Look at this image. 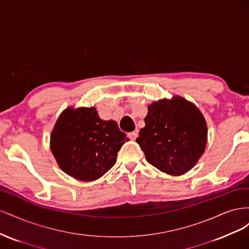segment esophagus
<instances>
[{
	"label": "esophagus",
	"mask_w": 249,
	"mask_h": 249,
	"mask_svg": "<svg viewBox=\"0 0 249 249\" xmlns=\"http://www.w3.org/2000/svg\"><path fill=\"white\" fill-rule=\"evenodd\" d=\"M129 135V137L132 139V140H135L137 137H138V131H134V132H131L127 134Z\"/></svg>",
	"instance_id": "esophagus-1"
}]
</instances>
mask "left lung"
Masks as SVG:
<instances>
[{"label": "left lung", "mask_w": 249, "mask_h": 249, "mask_svg": "<svg viewBox=\"0 0 249 249\" xmlns=\"http://www.w3.org/2000/svg\"><path fill=\"white\" fill-rule=\"evenodd\" d=\"M136 141L146 161L160 171L182 176L205 153L207 122L200 110L184 97L176 95L152 103Z\"/></svg>", "instance_id": "1"}]
</instances>
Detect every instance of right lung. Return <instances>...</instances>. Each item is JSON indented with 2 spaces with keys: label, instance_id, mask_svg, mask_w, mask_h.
<instances>
[{
  "label": "right lung",
  "instance_id": "right-lung-1",
  "mask_svg": "<svg viewBox=\"0 0 249 249\" xmlns=\"http://www.w3.org/2000/svg\"><path fill=\"white\" fill-rule=\"evenodd\" d=\"M130 139L114 120H103L94 107L66 108L54 125L50 147L66 175L81 182L103 177Z\"/></svg>",
  "mask_w": 249,
  "mask_h": 249
}]
</instances>
